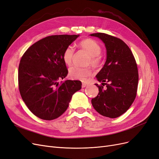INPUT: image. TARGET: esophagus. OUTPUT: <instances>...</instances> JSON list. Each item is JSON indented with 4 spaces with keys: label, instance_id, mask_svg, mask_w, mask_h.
Listing matches in <instances>:
<instances>
[{
    "label": "esophagus",
    "instance_id": "obj_1",
    "mask_svg": "<svg viewBox=\"0 0 159 159\" xmlns=\"http://www.w3.org/2000/svg\"><path fill=\"white\" fill-rule=\"evenodd\" d=\"M88 85V84H85V83H82V85H81V87H82L83 88H85V87H86V86Z\"/></svg>",
    "mask_w": 159,
    "mask_h": 159
}]
</instances>
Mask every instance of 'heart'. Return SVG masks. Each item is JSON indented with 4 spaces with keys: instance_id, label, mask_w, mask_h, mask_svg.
Instances as JSON below:
<instances>
[{
    "instance_id": "obj_1",
    "label": "heart",
    "mask_w": 159,
    "mask_h": 159,
    "mask_svg": "<svg viewBox=\"0 0 159 159\" xmlns=\"http://www.w3.org/2000/svg\"><path fill=\"white\" fill-rule=\"evenodd\" d=\"M80 46L87 52L90 56L89 63L95 68H98L102 64V57L99 54L102 52V48L94 40L87 38L80 42ZM74 48L69 46L63 52L62 59L66 65H70L73 60ZM92 74V70L89 68H80L78 66H72L69 69V75L74 80L85 81L88 77Z\"/></svg>"
}]
</instances>
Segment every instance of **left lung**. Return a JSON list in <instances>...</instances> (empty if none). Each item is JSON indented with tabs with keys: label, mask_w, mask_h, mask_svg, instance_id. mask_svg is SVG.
<instances>
[{
	"label": "left lung",
	"mask_w": 159,
	"mask_h": 159,
	"mask_svg": "<svg viewBox=\"0 0 159 159\" xmlns=\"http://www.w3.org/2000/svg\"><path fill=\"white\" fill-rule=\"evenodd\" d=\"M90 36L102 40L107 50L106 61L95 76L102 85L95 84L99 93L91 103L103 116L116 118L127 111L136 98L139 81L136 61L129 46L119 38L104 33Z\"/></svg>",
	"instance_id": "left-lung-1"
}]
</instances>
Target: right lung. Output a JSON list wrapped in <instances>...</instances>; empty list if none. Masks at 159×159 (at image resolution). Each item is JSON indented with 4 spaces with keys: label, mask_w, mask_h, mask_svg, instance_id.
<instances>
[{
    "label": "right lung",
    "mask_w": 159,
    "mask_h": 159,
    "mask_svg": "<svg viewBox=\"0 0 159 159\" xmlns=\"http://www.w3.org/2000/svg\"><path fill=\"white\" fill-rule=\"evenodd\" d=\"M80 35H54L28 48L18 67L20 95L30 111L44 120L55 119L69 106L72 95L81 88L78 80H63L68 75L62 59L67 47Z\"/></svg>",
    "instance_id": "right-lung-1"
}]
</instances>
